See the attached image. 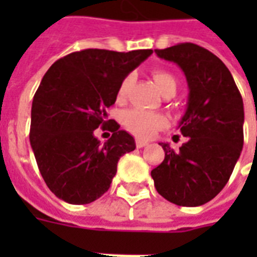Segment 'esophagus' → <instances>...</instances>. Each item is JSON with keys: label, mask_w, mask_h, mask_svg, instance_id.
<instances>
[{"label": "esophagus", "mask_w": 257, "mask_h": 257, "mask_svg": "<svg viewBox=\"0 0 257 257\" xmlns=\"http://www.w3.org/2000/svg\"><path fill=\"white\" fill-rule=\"evenodd\" d=\"M149 145L147 142H145V140H136V147H139V149H142V147H146V146Z\"/></svg>", "instance_id": "obj_1"}]
</instances>
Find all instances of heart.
I'll list each match as a JSON object with an SVG mask.
<instances>
[{
    "label": "heart",
    "instance_id": "obj_1",
    "mask_svg": "<svg viewBox=\"0 0 257 257\" xmlns=\"http://www.w3.org/2000/svg\"><path fill=\"white\" fill-rule=\"evenodd\" d=\"M151 75H153L154 84H156V86L162 95L176 93L178 81L172 74L168 73L165 70H156V71H153ZM132 81H134L132 75H126L121 81L117 90L118 100H123L126 97V93H128V89L131 84H132ZM122 125L136 138L149 139L156 134L157 131L167 126L168 119L165 115H162L160 112H150L140 110V108H131V110L122 114Z\"/></svg>",
    "mask_w": 257,
    "mask_h": 257
}]
</instances>
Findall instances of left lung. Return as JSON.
<instances>
[{
	"mask_svg": "<svg viewBox=\"0 0 257 257\" xmlns=\"http://www.w3.org/2000/svg\"><path fill=\"white\" fill-rule=\"evenodd\" d=\"M158 58L173 62L189 85L187 108L179 128L187 142L165 151L151 171L158 194L180 206H199L226 186L243 146V101L230 70L208 49L186 42L156 49Z\"/></svg>",
	"mask_w": 257,
	"mask_h": 257,
	"instance_id": "1",
	"label": "left lung"
}]
</instances>
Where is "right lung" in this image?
I'll use <instances>...</instances> for the list:
<instances>
[{"label": "right lung", "instance_id": "right-lung-1", "mask_svg": "<svg viewBox=\"0 0 257 257\" xmlns=\"http://www.w3.org/2000/svg\"><path fill=\"white\" fill-rule=\"evenodd\" d=\"M151 53L84 49L59 59L44 75L31 106L30 145L45 183L64 202L101 197L118 160L136 149L126 131L107 121L106 110L117 100L121 81ZM99 126L113 132L103 145L94 136Z\"/></svg>", "mask_w": 257, "mask_h": 257}]
</instances>
